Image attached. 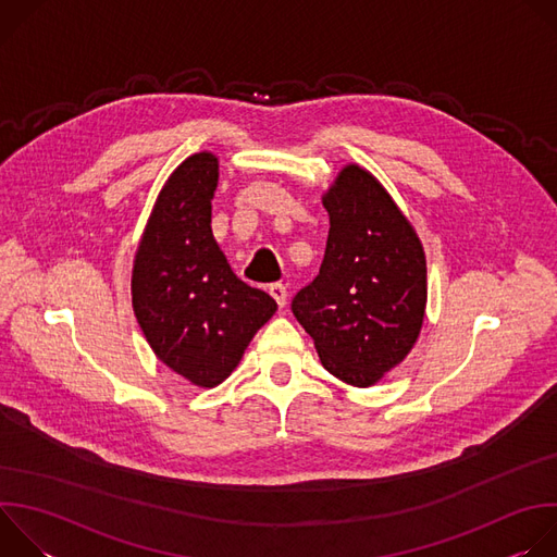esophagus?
I'll list each match as a JSON object with an SVG mask.
<instances>
[{"mask_svg":"<svg viewBox=\"0 0 557 557\" xmlns=\"http://www.w3.org/2000/svg\"><path fill=\"white\" fill-rule=\"evenodd\" d=\"M269 293H271V297L277 301V306H280V308L286 304V297H288V293H286V286H284L282 282H275V284H271V286H269Z\"/></svg>","mask_w":557,"mask_h":557,"instance_id":"esophagus-1","label":"esophagus"}]
</instances>
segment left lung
<instances>
[{
	"label": "left lung",
	"mask_w": 557,
	"mask_h": 557,
	"mask_svg": "<svg viewBox=\"0 0 557 557\" xmlns=\"http://www.w3.org/2000/svg\"><path fill=\"white\" fill-rule=\"evenodd\" d=\"M324 262L290 301L324 368L368 387L412 350L425 312V256L385 189L348 165L324 196Z\"/></svg>",
	"instance_id": "1"
}]
</instances>
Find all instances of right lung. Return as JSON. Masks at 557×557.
<instances>
[{
	"instance_id": "right-lung-1",
	"label": "right lung",
	"mask_w": 557,
	"mask_h": 557,
	"mask_svg": "<svg viewBox=\"0 0 557 557\" xmlns=\"http://www.w3.org/2000/svg\"><path fill=\"white\" fill-rule=\"evenodd\" d=\"M218 158L194 153L156 200L132 273L136 320L165 366L194 385L222 383L275 299L237 277L211 233Z\"/></svg>"
}]
</instances>
